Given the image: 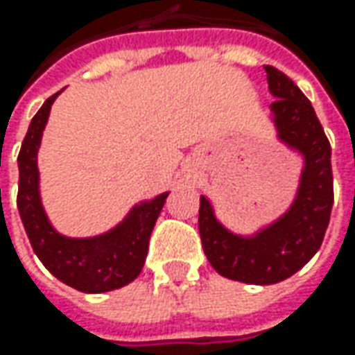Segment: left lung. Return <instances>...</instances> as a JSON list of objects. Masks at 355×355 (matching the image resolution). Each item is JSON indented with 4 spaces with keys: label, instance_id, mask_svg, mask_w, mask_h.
<instances>
[{
    "label": "left lung",
    "instance_id": "1",
    "mask_svg": "<svg viewBox=\"0 0 355 355\" xmlns=\"http://www.w3.org/2000/svg\"><path fill=\"white\" fill-rule=\"evenodd\" d=\"M270 104L280 142L300 152L304 168L288 211L251 237L235 235L215 217L205 196L199 198V235L207 261L225 279L275 284L293 277L320 249L334 203L332 148L302 90L282 71L265 64Z\"/></svg>",
    "mask_w": 355,
    "mask_h": 355
}]
</instances>
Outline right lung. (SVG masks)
I'll list each match as a JSON object with an SVG mask.
<instances>
[{
  "label": "right lung",
  "mask_w": 355,
  "mask_h": 355,
  "mask_svg": "<svg viewBox=\"0 0 355 355\" xmlns=\"http://www.w3.org/2000/svg\"><path fill=\"white\" fill-rule=\"evenodd\" d=\"M59 96H49L35 114L21 144L17 209L25 233L39 261L49 272L80 293H108L126 286L142 272L150 235L170 191L134 205L126 219L96 237L73 239L57 233L49 223L39 196L37 152L49 120L51 104Z\"/></svg>",
  "instance_id": "obj_1"
}]
</instances>
